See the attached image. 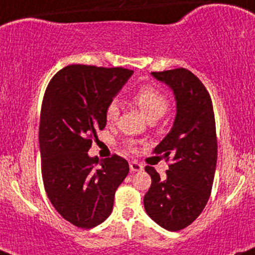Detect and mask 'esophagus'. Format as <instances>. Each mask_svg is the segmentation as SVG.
<instances>
[{
	"label": "esophagus",
	"instance_id": "34e87169",
	"mask_svg": "<svg viewBox=\"0 0 255 255\" xmlns=\"http://www.w3.org/2000/svg\"><path fill=\"white\" fill-rule=\"evenodd\" d=\"M129 168L132 172H141V170L144 169V166H142L141 163H139V162L132 161L129 163Z\"/></svg>",
	"mask_w": 255,
	"mask_h": 255
}]
</instances>
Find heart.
<instances>
[{
    "label": "heart",
    "mask_w": 255,
    "mask_h": 255,
    "mask_svg": "<svg viewBox=\"0 0 255 255\" xmlns=\"http://www.w3.org/2000/svg\"><path fill=\"white\" fill-rule=\"evenodd\" d=\"M134 105L138 106L139 110L144 114L147 121L155 122L161 119L168 111L169 102L167 97L162 92L156 89L155 87L144 86L136 91L133 96ZM120 115V106L116 100L111 102L106 106L105 117L109 122L116 121Z\"/></svg>",
    "instance_id": "obj_1"
}]
</instances>
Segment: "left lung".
<instances>
[{"label": "left lung", "mask_w": 255, "mask_h": 255, "mask_svg": "<svg viewBox=\"0 0 255 255\" xmlns=\"http://www.w3.org/2000/svg\"><path fill=\"white\" fill-rule=\"evenodd\" d=\"M151 75L172 89L177 114L172 129L153 150L172 159L167 178L161 179L153 167H145L151 186L144 207L159 226L179 231L202 213L211 196L218 150L213 105L206 87L189 70Z\"/></svg>", "instance_id": "1"}]
</instances>
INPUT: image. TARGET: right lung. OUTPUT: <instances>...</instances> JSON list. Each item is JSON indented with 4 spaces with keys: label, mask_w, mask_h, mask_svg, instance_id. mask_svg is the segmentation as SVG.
I'll return each instance as SVG.
<instances>
[{
    "label": "right lung",
    "mask_w": 255,
    "mask_h": 255,
    "mask_svg": "<svg viewBox=\"0 0 255 255\" xmlns=\"http://www.w3.org/2000/svg\"><path fill=\"white\" fill-rule=\"evenodd\" d=\"M133 72L68 65L53 76L44 93L38 133L44 189L58 213L77 228L104 222L129 172L125 158L114 155L99 162L88 150L98 130L105 128L106 106Z\"/></svg>",
    "instance_id": "add662e5"
}]
</instances>
